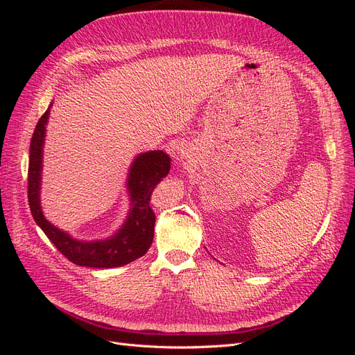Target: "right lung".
<instances>
[{"label":"right lung","mask_w":355,"mask_h":355,"mask_svg":"<svg viewBox=\"0 0 355 355\" xmlns=\"http://www.w3.org/2000/svg\"><path fill=\"white\" fill-rule=\"evenodd\" d=\"M50 110L38 120L31 139L28 166V201L38 227L44 231L56 249L75 265L90 268H114L130 263L144 256L154 239L155 213L151 209V196L161 179L170 171V157L163 151H149L139 155L130 168L127 187L132 209L124 227L112 239L83 243L71 239L67 232L46 220L40 206V182L42 145Z\"/></svg>","instance_id":"add662e5"}]
</instances>
